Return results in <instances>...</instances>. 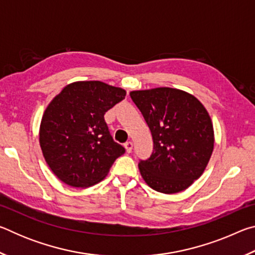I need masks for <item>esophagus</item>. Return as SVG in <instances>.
<instances>
[{"instance_id":"esophagus-1","label":"esophagus","mask_w":255,"mask_h":255,"mask_svg":"<svg viewBox=\"0 0 255 255\" xmlns=\"http://www.w3.org/2000/svg\"><path fill=\"white\" fill-rule=\"evenodd\" d=\"M132 143L131 141H127L126 144H125V148H126V152L127 153H131V150H132Z\"/></svg>"}]
</instances>
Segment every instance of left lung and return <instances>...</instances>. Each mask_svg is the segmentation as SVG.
Here are the masks:
<instances>
[{"label": "left lung", "instance_id": "8db88e82", "mask_svg": "<svg viewBox=\"0 0 255 255\" xmlns=\"http://www.w3.org/2000/svg\"><path fill=\"white\" fill-rule=\"evenodd\" d=\"M153 137V153L138 163L150 188L162 193L187 189L204 173L214 149V128L206 108L178 89L130 92Z\"/></svg>", "mask_w": 255, "mask_h": 255}]
</instances>
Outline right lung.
<instances>
[{
  "label": "right lung",
  "mask_w": 255,
  "mask_h": 255,
  "mask_svg": "<svg viewBox=\"0 0 255 255\" xmlns=\"http://www.w3.org/2000/svg\"><path fill=\"white\" fill-rule=\"evenodd\" d=\"M125 97L120 88L83 81L68 84L51 100L42 116L39 141L60 181L86 188L106 178L125 148L110 135L105 115Z\"/></svg>",
  "instance_id": "obj_1"
}]
</instances>
